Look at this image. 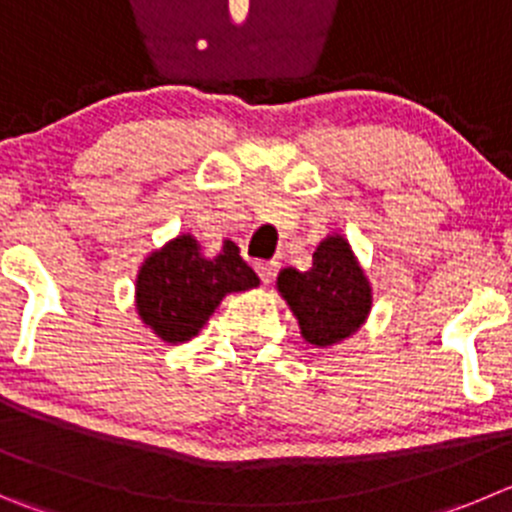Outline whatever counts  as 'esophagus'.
Returning a JSON list of instances; mask_svg holds the SVG:
<instances>
[{
	"instance_id": "obj_1",
	"label": "esophagus",
	"mask_w": 512,
	"mask_h": 512,
	"mask_svg": "<svg viewBox=\"0 0 512 512\" xmlns=\"http://www.w3.org/2000/svg\"><path fill=\"white\" fill-rule=\"evenodd\" d=\"M275 272H278V262H257V275H260L262 285H270Z\"/></svg>"
}]
</instances>
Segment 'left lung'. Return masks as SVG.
Instances as JSON below:
<instances>
[{
	"label": "left lung",
	"mask_w": 512,
	"mask_h": 512,
	"mask_svg": "<svg viewBox=\"0 0 512 512\" xmlns=\"http://www.w3.org/2000/svg\"><path fill=\"white\" fill-rule=\"evenodd\" d=\"M280 298L313 348H328L364 326L374 305V288L346 234H326L308 270L283 267L275 280Z\"/></svg>",
	"instance_id": "left-lung-1"
}]
</instances>
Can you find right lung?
<instances>
[{
    "label": "right lung",
    "instance_id": "obj_1",
    "mask_svg": "<svg viewBox=\"0 0 512 512\" xmlns=\"http://www.w3.org/2000/svg\"><path fill=\"white\" fill-rule=\"evenodd\" d=\"M260 285L240 247L224 240L217 255H207L191 232L143 257L136 275V313L159 341L184 343L197 336L229 293Z\"/></svg>",
    "mask_w": 512,
    "mask_h": 512
}]
</instances>
